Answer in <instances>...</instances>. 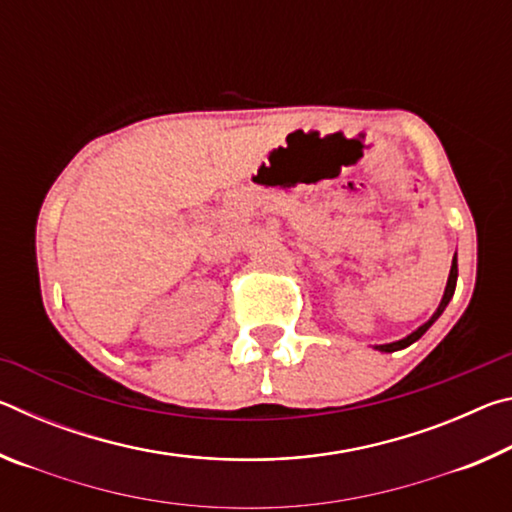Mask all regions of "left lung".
<instances>
[{
	"instance_id": "1",
	"label": "left lung",
	"mask_w": 512,
	"mask_h": 512,
	"mask_svg": "<svg viewBox=\"0 0 512 512\" xmlns=\"http://www.w3.org/2000/svg\"><path fill=\"white\" fill-rule=\"evenodd\" d=\"M456 280H458V262H456V255H454V259H452V268H449V277H447V287H445V293H443V300H440V305H438V309L433 311V316L427 320V323L424 325H420L418 329H415V332H411L409 336H404V339H400V341H393V343H384V345H375V350H379V352H395V350H402V348H409L411 343H415L420 339V336L427 332V329L436 323V320L440 318V314H443L445 311V307L449 305V300H452V296H454V291H456Z\"/></svg>"
}]
</instances>
